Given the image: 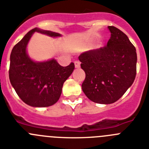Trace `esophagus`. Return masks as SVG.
I'll list each match as a JSON object with an SVG mask.
<instances>
[{"label":"esophagus","instance_id":"obj_1","mask_svg":"<svg viewBox=\"0 0 149 149\" xmlns=\"http://www.w3.org/2000/svg\"><path fill=\"white\" fill-rule=\"evenodd\" d=\"M74 66H75V68H80V66H81V63L77 61V60L74 61Z\"/></svg>","mask_w":149,"mask_h":149}]
</instances>
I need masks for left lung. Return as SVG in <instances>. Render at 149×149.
<instances>
[{"label":"left lung","instance_id":"obj_1","mask_svg":"<svg viewBox=\"0 0 149 149\" xmlns=\"http://www.w3.org/2000/svg\"><path fill=\"white\" fill-rule=\"evenodd\" d=\"M110 38L104 47L81 54L79 60L86 77L82 89L95 103L109 104L125 93L136 74V48L119 29L108 26Z\"/></svg>","mask_w":149,"mask_h":149}]
</instances>
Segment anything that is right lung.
Returning a JSON list of instances; mask_svg holds the SVG:
<instances>
[{"instance_id": "right-lung-1", "label": "right lung", "mask_w": 149, "mask_h": 149, "mask_svg": "<svg viewBox=\"0 0 149 149\" xmlns=\"http://www.w3.org/2000/svg\"><path fill=\"white\" fill-rule=\"evenodd\" d=\"M35 32L51 37L61 36L58 33L37 27L29 31L12 50L9 77L12 86L24 103L45 107L58 101L63 84L73 72L74 64L71 63L63 67L54 59L44 62L31 60L27 53V46Z\"/></svg>"}]
</instances>
